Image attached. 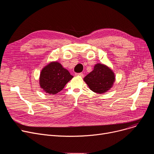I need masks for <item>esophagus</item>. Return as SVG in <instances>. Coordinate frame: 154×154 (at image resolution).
Masks as SVG:
<instances>
[{"label": "esophagus", "instance_id": "esophagus-1", "mask_svg": "<svg viewBox=\"0 0 154 154\" xmlns=\"http://www.w3.org/2000/svg\"><path fill=\"white\" fill-rule=\"evenodd\" d=\"M75 75L79 76L80 77H84V74H82V73H77V74H75Z\"/></svg>", "mask_w": 154, "mask_h": 154}]
</instances>
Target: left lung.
Segmentation results:
<instances>
[{"mask_svg":"<svg viewBox=\"0 0 154 154\" xmlns=\"http://www.w3.org/2000/svg\"><path fill=\"white\" fill-rule=\"evenodd\" d=\"M114 72L104 64L97 63L94 70L84 79L90 89L97 94H103L110 90L115 82Z\"/></svg>","mask_w":154,"mask_h":154,"instance_id":"8db88e82","label":"left lung"}]
</instances>
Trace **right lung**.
I'll list each match as a JSON object with an SVG mask.
<instances>
[{
  "mask_svg": "<svg viewBox=\"0 0 154 154\" xmlns=\"http://www.w3.org/2000/svg\"><path fill=\"white\" fill-rule=\"evenodd\" d=\"M73 77L60 63L51 62L40 72L39 84L46 93L54 95L61 91Z\"/></svg>",
  "mask_w": 154,
  "mask_h": 154,
  "instance_id": "1",
  "label": "right lung"
}]
</instances>
